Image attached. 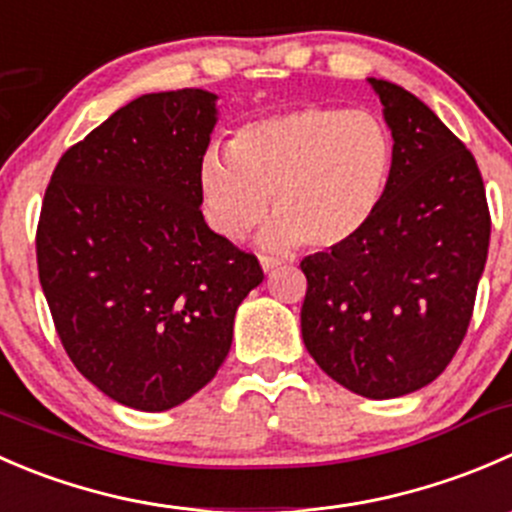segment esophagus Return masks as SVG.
<instances>
[{
  "label": "esophagus",
  "mask_w": 512,
  "mask_h": 512,
  "mask_svg": "<svg viewBox=\"0 0 512 512\" xmlns=\"http://www.w3.org/2000/svg\"><path fill=\"white\" fill-rule=\"evenodd\" d=\"M281 258H273V256H261V268H263V271H266V273H273V271H276V268L278 266H281Z\"/></svg>",
  "instance_id": "34e87169"
}]
</instances>
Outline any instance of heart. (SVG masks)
<instances>
[{
	"instance_id": "heart-1",
	"label": "heart",
	"mask_w": 512,
	"mask_h": 512,
	"mask_svg": "<svg viewBox=\"0 0 512 512\" xmlns=\"http://www.w3.org/2000/svg\"><path fill=\"white\" fill-rule=\"evenodd\" d=\"M393 174V136L371 111L298 106L241 126L229 154L209 151L199 166L206 221L241 241L276 219L261 244L286 251L303 241L336 249L356 239L381 209Z\"/></svg>"
}]
</instances>
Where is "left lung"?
Masks as SVG:
<instances>
[{
    "label": "left lung",
    "mask_w": 512,
    "mask_h": 512,
    "mask_svg": "<svg viewBox=\"0 0 512 512\" xmlns=\"http://www.w3.org/2000/svg\"><path fill=\"white\" fill-rule=\"evenodd\" d=\"M393 134V174L371 224L301 261V333L313 361L358 396H406L453 361L490 244L483 176L421 99L371 79Z\"/></svg>",
    "instance_id": "8db88e82"
}]
</instances>
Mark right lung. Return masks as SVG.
Instances as JSON below:
<instances>
[{"label":"right lung","instance_id":"right-lung-1","mask_svg":"<svg viewBox=\"0 0 512 512\" xmlns=\"http://www.w3.org/2000/svg\"><path fill=\"white\" fill-rule=\"evenodd\" d=\"M214 101L139 96L69 146L44 191L37 266L59 341L86 381L136 411H169L216 376L236 308L263 281L258 258L201 214Z\"/></svg>","mask_w":512,"mask_h":512}]
</instances>
